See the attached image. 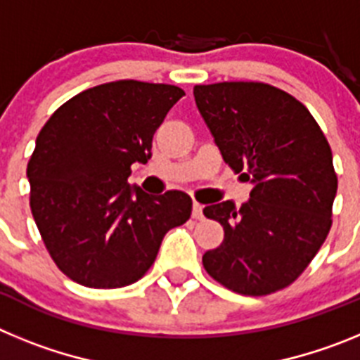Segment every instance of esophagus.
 Wrapping results in <instances>:
<instances>
[{"mask_svg": "<svg viewBox=\"0 0 360 360\" xmlns=\"http://www.w3.org/2000/svg\"><path fill=\"white\" fill-rule=\"evenodd\" d=\"M193 218H195V219H202L203 218V205H202V203H198V202L193 203Z\"/></svg>", "mask_w": 360, "mask_h": 360, "instance_id": "34e87169", "label": "esophagus"}]
</instances>
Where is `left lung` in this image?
I'll return each instance as SVG.
<instances>
[{
  "label": "left lung",
  "instance_id": "obj_1",
  "mask_svg": "<svg viewBox=\"0 0 360 360\" xmlns=\"http://www.w3.org/2000/svg\"><path fill=\"white\" fill-rule=\"evenodd\" d=\"M195 101L225 164L252 184L250 200L203 209L224 241L203 254L212 279L243 295L288 287L332 227L337 193L332 149L310 111L265 82L195 86Z\"/></svg>",
  "mask_w": 360,
  "mask_h": 360
}]
</instances>
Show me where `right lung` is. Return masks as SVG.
Segmentation results:
<instances>
[{"instance_id": "right-lung-1", "label": "right lung", "mask_w": 360, "mask_h": 360, "mask_svg": "<svg viewBox=\"0 0 360 360\" xmlns=\"http://www.w3.org/2000/svg\"><path fill=\"white\" fill-rule=\"evenodd\" d=\"M184 95L173 84L106 82L66 101L39 131L27 167L32 216L72 281L128 287L155 263L165 232L189 219L184 191L151 196L128 184L131 164L151 158L153 135Z\"/></svg>"}]
</instances>
